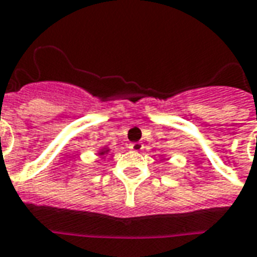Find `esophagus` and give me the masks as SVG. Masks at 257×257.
Listing matches in <instances>:
<instances>
[{
  "instance_id": "34e87169",
  "label": "esophagus",
  "mask_w": 257,
  "mask_h": 257,
  "mask_svg": "<svg viewBox=\"0 0 257 257\" xmlns=\"http://www.w3.org/2000/svg\"><path fill=\"white\" fill-rule=\"evenodd\" d=\"M143 144L139 143V142H136V143H131L129 144V148L132 150V151H136V153H139V151H142L143 150Z\"/></svg>"
}]
</instances>
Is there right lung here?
Instances as JSON below:
<instances>
[{"instance_id":"obj_1","label":"right lung","mask_w":257,"mask_h":257,"mask_svg":"<svg viewBox=\"0 0 257 257\" xmlns=\"http://www.w3.org/2000/svg\"><path fill=\"white\" fill-rule=\"evenodd\" d=\"M107 153V148H103V150H102V151H100V155H103V154H106Z\"/></svg>"}]
</instances>
